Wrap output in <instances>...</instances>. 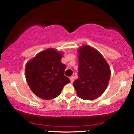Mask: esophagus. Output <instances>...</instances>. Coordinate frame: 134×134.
Segmentation results:
<instances>
[{"mask_svg": "<svg viewBox=\"0 0 134 134\" xmlns=\"http://www.w3.org/2000/svg\"><path fill=\"white\" fill-rule=\"evenodd\" d=\"M69 78H70V80H71V83H72V82H74V77L73 76H71Z\"/></svg>", "mask_w": 134, "mask_h": 134, "instance_id": "34e87169", "label": "esophagus"}]
</instances>
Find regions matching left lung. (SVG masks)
<instances>
[{"label":"left lung","mask_w":134,"mask_h":134,"mask_svg":"<svg viewBox=\"0 0 134 134\" xmlns=\"http://www.w3.org/2000/svg\"><path fill=\"white\" fill-rule=\"evenodd\" d=\"M78 78L73 86L80 98L93 100L102 95L107 87L111 70L102 55L89 45L80 47Z\"/></svg>","instance_id":"obj_1"}]
</instances>
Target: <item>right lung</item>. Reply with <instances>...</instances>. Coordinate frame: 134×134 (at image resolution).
I'll use <instances>...</instances> for the list:
<instances>
[{
  "label": "right lung",
  "instance_id": "1",
  "mask_svg": "<svg viewBox=\"0 0 134 134\" xmlns=\"http://www.w3.org/2000/svg\"><path fill=\"white\" fill-rule=\"evenodd\" d=\"M63 54L48 48L26 64L27 83L34 93L42 99L56 98L63 86L70 83V80L64 75L66 65L61 62Z\"/></svg>",
  "mask_w": 134,
  "mask_h": 134
}]
</instances>
